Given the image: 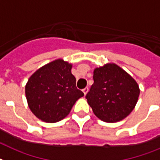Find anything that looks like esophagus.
Returning <instances> with one entry per match:
<instances>
[{"instance_id": "esophagus-1", "label": "esophagus", "mask_w": 160, "mask_h": 160, "mask_svg": "<svg viewBox=\"0 0 160 160\" xmlns=\"http://www.w3.org/2000/svg\"><path fill=\"white\" fill-rule=\"evenodd\" d=\"M82 91L84 92V94H86V93H88V91H89V88H88V87H85L84 89H82Z\"/></svg>"}]
</instances>
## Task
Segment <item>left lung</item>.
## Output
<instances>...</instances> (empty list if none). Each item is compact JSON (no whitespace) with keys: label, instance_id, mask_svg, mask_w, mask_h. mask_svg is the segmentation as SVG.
I'll return each instance as SVG.
<instances>
[{"label":"left lung","instance_id":"obj_1","mask_svg":"<svg viewBox=\"0 0 160 160\" xmlns=\"http://www.w3.org/2000/svg\"><path fill=\"white\" fill-rule=\"evenodd\" d=\"M93 84L85 98L93 113L103 122L122 120L134 109L140 89L131 76L116 64L93 71Z\"/></svg>","mask_w":160,"mask_h":160}]
</instances>
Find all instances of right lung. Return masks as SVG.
I'll return each instance as SVG.
<instances>
[{"label":"right lung","mask_w":160,"mask_h":160,"mask_svg":"<svg viewBox=\"0 0 160 160\" xmlns=\"http://www.w3.org/2000/svg\"><path fill=\"white\" fill-rule=\"evenodd\" d=\"M26 98L32 112L46 122H57L67 116L84 93L76 88L71 65L56 60L38 69L28 79Z\"/></svg>","instance_id":"right-lung-1"}]
</instances>
